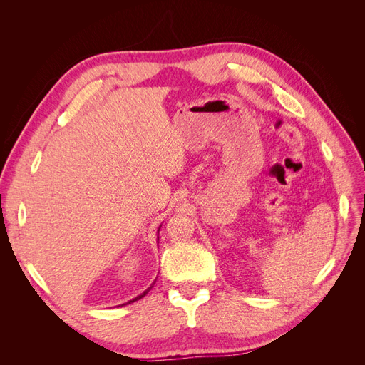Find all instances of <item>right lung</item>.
<instances>
[{
    "label": "right lung",
    "mask_w": 365,
    "mask_h": 365,
    "mask_svg": "<svg viewBox=\"0 0 365 365\" xmlns=\"http://www.w3.org/2000/svg\"><path fill=\"white\" fill-rule=\"evenodd\" d=\"M160 228H161V227H160ZM160 228H158V231H160ZM152 284H155V282H153V283H152ZM150 289H152V286H149V288H148V289H146V291H145V292H143V294H141V295H138V297H135V298H134V300H129V302H128V303H134V302H137V300H140V298H143V297H145V295H146V294H148V292H149V291H150ZM125 304H126V303H123V304H121V306H125Z\"/></svg>",
    "instance_id": "1"
}]
</instances>
